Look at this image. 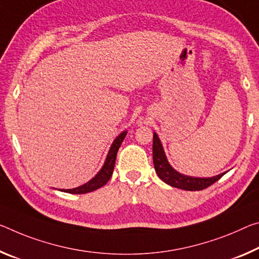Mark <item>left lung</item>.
I'll use <instances>...</instances> for the list:
<instances>
[{"label":"left lung","instance_id":"1","mask_svg":"<svg viewBox=\"0 0 259 259\" xmlns=\"http://www.w3.org/2000/svg\"><path fill=\"white\" fill-rule=\"evenodd\" d=\"M153 163L155 173L163 182L169 184L170 187L183 189V190L188 191L203 190L225 175V173H221L219 175L212 176V178H197V176H189L179 173L168 162L161 141L155 133H153Z\"/></svg>","mask_w":259,"mask_h":259}]
</instances>
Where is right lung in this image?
<instances>
[{
    "instance_id": "1",
    "label": "right lung",
    "mask_w": 259,
    "mask_h": 259,
    "mask_svg": "<svg viewBox=\"0 0 259 259\" xmlns=\"http://www.w3.org/2000/svg\"><path fill=\"white\" fill-rule=\"evenodd\" d=\"M126 133H128V131H122V133L114 139L112 145H110V149L107 153V157H106L104 165H102L101 169L98 171L94 178H92L90 181L84 183L83 186H79L73 189H61V191L68 192V194L80 195V194H88V192L94 191L97 190V189L104 187L105 184L109 181V179L112 178L117 151L120 149L123 139H124V137L126 136Z\"/></svg>"
}]
</instances>
